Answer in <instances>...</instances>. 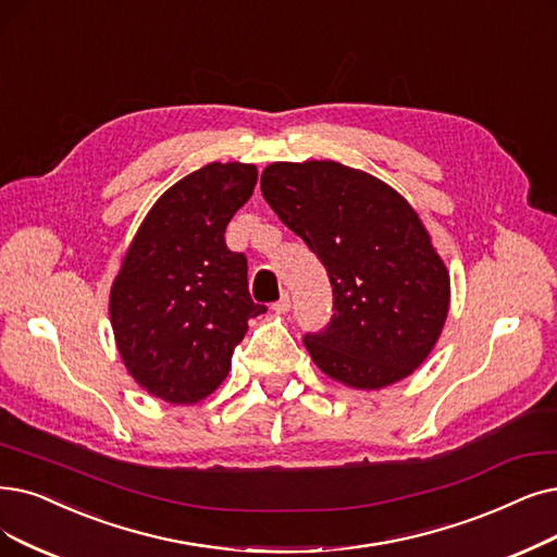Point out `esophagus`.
Returning <instances> with one entry per match:
<instances>
[{
    "label": "esophagus",
    "instance_id": "obj_1",
    "mask_svg": "<svg viewBox=\"0 0 557 557\" xmlns=\"http://www.w3.org/2000/svg\"><path fill=\"white\" fill-rule=\"evenodd\" d=\"M272 308L276 310V313H287V310H290V295H287V293H281V299H278V301H274V304H272Z\"/></svg>",
    "mask_w": 557,
    "mask_h": 557
}]
</instances>
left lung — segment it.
<instances>
[{"label": "left lung", "instance_id": "left-lung-1", "mask_svg": "<svg viewBox=\"0 0 557 557\" xmlns=\"http://www.w3.org/2000/svg\"><path fill=\"white\" fill-rule=\"evenodd\" d=\"M264 201L324 264L331 322L306 333L315 366L374 391L428 359L450 306V276L413 208L374 175L338 162H276Z\"/></svg>", "mask_w": 557, "mask_h": 557}]
</instances>
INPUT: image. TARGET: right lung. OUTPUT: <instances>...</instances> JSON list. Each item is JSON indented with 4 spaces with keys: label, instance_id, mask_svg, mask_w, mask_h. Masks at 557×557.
Segmentation results:
<instances>
[{
    "label": "right lung",
    "instance_id": "right-lung-1",
    "mask_svg": "<svg viewBox=\"0 0 557 557\" xmlns=\"http://www.w3.org/2000/svg\"><path fill=\"white\" fill-rule=\"evenodd\" d=\"M253 164L198 169L166 189L137 231L111 285L109 315L127 372L171 405L208 397L231 370L249 320L247 256L226 247V226L249 201Z\"/></svg>",
    "mask_w": 557,
    "mask_h": 557
}]
</instances>
